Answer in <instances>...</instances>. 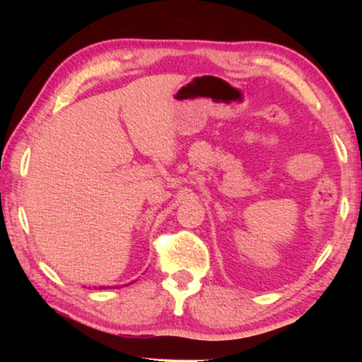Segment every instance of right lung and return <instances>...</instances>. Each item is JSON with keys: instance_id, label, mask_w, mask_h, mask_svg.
Returning <instances> with one entry per match:
<instances>
[{"instance_id": "1", "label": "right lung", "mask_w": 362, "mask_h": 362, "mask_svg": "<svg viewBox=\"0 0 362 362\" xmlns=\"http://www.w3.org/2000/svg\"><path fill=\"white\" fill-rule=\"evenodd\" d=\"M102 288H103V286H102ZM102 288H100V290H102ZM105 288H108V286H105Z\"/></svg>"}]
</instances>
